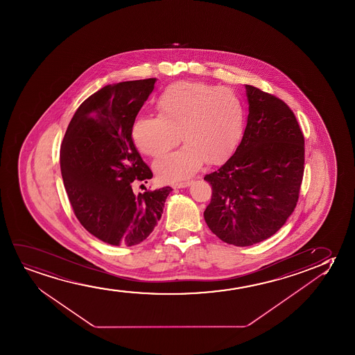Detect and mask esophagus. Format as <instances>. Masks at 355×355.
I'll return each instance as SVG.
<instances>
[{
  "label": "esophagus",
  "instance_id": "esophagus-1",
  "mask_svg": "<svg viewBox=\"0 0 355 355\" xmlns=\"http://www.w3.org/2000/svg\"><path fill=\"white\" fill-rule=\"evenodd\" d=\"M190 184H191V182H183V183H177V184H173L172 187H173L175 189H183V188L189 187Z\"/></svg>",
  "mask_w": 355,
  "mask_h": 355
}]
</instances>
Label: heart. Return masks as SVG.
Returning a JSON list of instances; mask_svg holds the SVG:
<instances>
[{"mask_svg":"<svg viewBox=\"0 0 355 355\" xmlns=\"http://www.w3.org/2000/svg\"><path fill=\"white\" fill-rule=\"evenodd\" d=\"M156 109L159 116L133 122L132 139L151 157L165 154L180 139L187 144L154 164L156 175L165 182L189 178L204 161L216 165L225 160L243 133V104L228 88L199 81L172 83L156 99Z\"/></svg>","mask_w":355,"mask_h":355,"instance_id":"b5f03b06","label":"heart"}]
</instances>
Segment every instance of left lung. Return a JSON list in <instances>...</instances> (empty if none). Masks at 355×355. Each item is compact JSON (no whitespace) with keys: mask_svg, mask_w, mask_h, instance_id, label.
I'll use <instances>...</instances> for the list:
<instances>
[{"mask_svg":"<svg viewBox=\"0 0 355 355\" xmlns=\"http://www.w3.org/2000/svg\"><path fill=\"white\" fill-rule=\"evenodd\" d=\"M248 125L234 155L205 175L212 198L204 212L224 243L251 246L277 233L296 207L304 172V137L282 99L245 85Z\"/></svg>","mask_w":355,"mask_h":355,"instance_id":"1","label":"left lung"}]
</instances>
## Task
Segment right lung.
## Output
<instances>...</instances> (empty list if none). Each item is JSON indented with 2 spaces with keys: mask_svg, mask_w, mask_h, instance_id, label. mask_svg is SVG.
I'll use <instances>...</instances> for the list:
<instances>
[{
  "mask_svg": "<svg viewBox=\"0 0 355 355\" xmlns=\"http://www.w3.org/2000/svg\"><path fill=\"white\" fill-rule=\"evenodd\" d=\"M156 78L107 85L78 107L60 148V170L73 214L104 243L133 246L160 220L172 189L135 195L153 172L132 141V126Z\"/></svg>",
  "mask_w": 355,
  "mask_h": 355,
  "instance_id": "obj_1",
  "label": "right lung"
}]
</instances>
